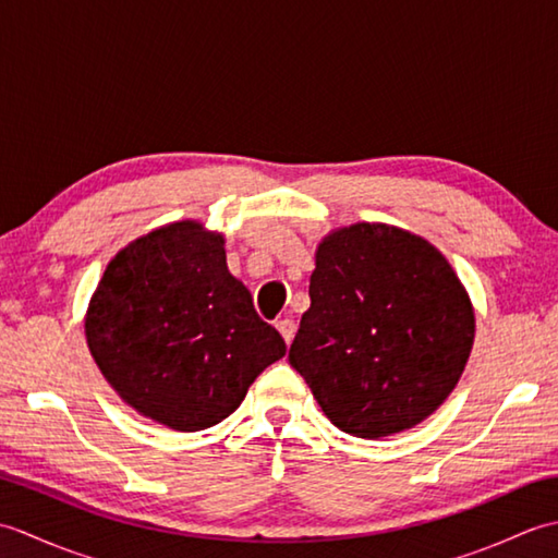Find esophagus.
<instances>
[{"instance_id":"1","label":"esophagus","mask_w":558,"mask_h":558,"mask_svg":"<svg viewBox=\"0 0 558 558\" xmlns=\"http://www.w3.org/2000/svg\"><path fill=\"white\" fill-rule=\"evenodd\" d=\"M276 328L280 330V336L286 338V342L290 345L292 338H294V330H298V324H294L292 318H280V322L276 324Z\"/></svg>"}]
</instances>
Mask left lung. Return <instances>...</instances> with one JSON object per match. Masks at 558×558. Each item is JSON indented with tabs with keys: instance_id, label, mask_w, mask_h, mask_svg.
<instances>
[{
	"instance_id": "obj_1",
	"label": "left lung",
	"mask_w": 558,
	"mask_h": 558,
	"mask_svg": "<svg viewBox=\"0 0 558 558\" xmlns=\"http://www.w3.org/2000/svg\"><path fill=\"white\" fill-rule=\"evenodd\" d=\"M310 298L290 364L340 432H408L453 393L475 342V306L424 236L386 222L330 230L316 246Z\"/></svg>"
}]
</instances>
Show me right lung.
<instances>
[{"mask_svg": "<svg viewBox=\"0 0 558 558\" xmlns=\"http://www.w3.org/2000/svg\"><path fill=\"white\" fill-rule=\"evenodd\" d=\"M88 350L114 393L174 432L222 422L286 340L228 270L225 234L177 220L114 254L88 302Z\"/></svg>", "mask_w": 558, "mask_h": 558, "instance_id": "right-lung-1", "label": "right lung"}]
</instances>
